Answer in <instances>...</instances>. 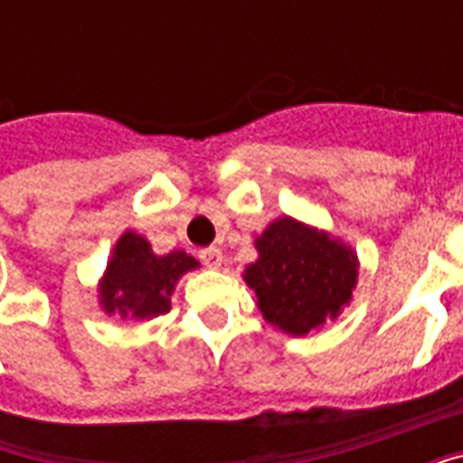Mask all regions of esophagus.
Masks as SVG:
<instances>
[{"label":"esophagus","instance_id":"1","mask_svg":"<svg viewBox=\"0 0 463 463\" xmlns=\"http://www.w3.org/2000/svg\"><path fill=\"white\" fill-rule=\"evenodd\" d=\"M201 262H203V265H208V268H221L222 252L218 250L215 245H211V248L201 250Z\"/></svg>","mask_w":463,"mask_h":463}]
</instances>
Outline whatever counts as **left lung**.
I'll list each match as a JSON object with an SVG mask.
<instances>
[{
    "label": "left lung",
    "mask_w": 463,
    "mask_h": 463,
    "mask_svg": "<svg viewBox=\"0 0 463 463\" xmlns=\"http://www.w3.org/2000/svg\"><path fill=\"white\" fill-rule=\"evenodd\" d=\"M255 245L260 258L248 265L245 282L258 295L265 320L275 327L307 335L337 317L352 300L357 258L327 232L280 218L268 225Z\"/></svg>",
    "instance_id": "8db88e82"
}]
</instances>
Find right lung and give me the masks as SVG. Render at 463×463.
I'll use <instances>...</instances> for the list:
<instances>
[{
    "label": "right lung",
    "mask_w": 463,
    "mask_h": 463,
    "mask_svg": "<svg viewBox=\"0 0 463 463\" xmlns=\"http://www.w3.org/2000/svg\"><path fill=\"white\" fill-rule=\"evenodd\" d=\"M198 268V262L183 250L153 255L146 238L126 232L116 242L114 258L101 282V305L109 315L151 320L171 310V292L183 272Z\"/></svg>",
    "instance_id": "right-lung-1"
}]
</instances>
